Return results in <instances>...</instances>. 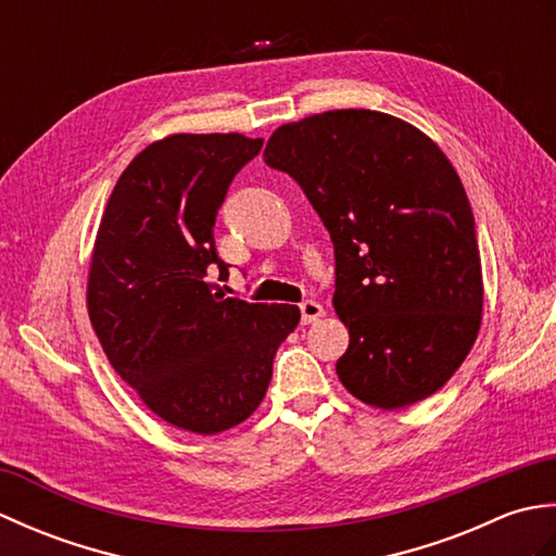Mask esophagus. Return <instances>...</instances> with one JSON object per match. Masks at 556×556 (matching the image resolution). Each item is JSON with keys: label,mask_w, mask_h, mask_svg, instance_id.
Instances as JSON below:
<instances>
[{"label": "esophagus", "mask_w": 556, "mask_h": 556, "mask_svg": "<svg viewBox=\"0 0 556 556\" xmlns=\"http://www.w3.org/2000/svg\"><path fill=\"white\" fill-rule=\"evenodd\" d=\"M323 313H325L323 305L317 303V301H303L301 303V320H303V325H311L315 320H320Z\"/></svg>", "instance_id": "esophagus-1"}]
</instances>
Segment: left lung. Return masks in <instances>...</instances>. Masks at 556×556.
<instances>
[{
	"label": "left lung",
	"instance_id": "left-lung-1",
	"mask_svg": "<svg viewBox=\"0 0 556 556\" xmlns=\"http://www.w3.org/2000/svg\"><path fill=\"white\" fill-rule=\"evenodd\" d=\"M265 164L287 172L334 243L337 375L384 410L444 387L473 349L482 269L473 210L452 162L392 114L332 110L279 126Z\"/></svg>",
	"mask_w": 556,
	"mask_h": 556
}]
</instances>
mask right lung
I'll return each instance as SVG.
<instances>
[{"label": "right lung", "instance_id": "1", "mask_svg": "<svg viewBox=\"0 0 556 556\" xmlns=\"http://www.w3.org/2000/svg\"><path fill=\"white\" fill-rule=\"evenodd\" d=\"M263 138L176 134L138 152L104 207L88 313L112 368L174 428L217 434L263 401L271 361L301 320L289 303L224 299L217 210Z\"/></svg>", "mask_w": 556, "mask_h": 556}]
</instances>
